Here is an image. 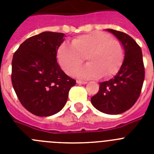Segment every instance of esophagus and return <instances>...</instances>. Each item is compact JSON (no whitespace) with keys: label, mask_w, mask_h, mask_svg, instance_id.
Here are the masks:
<instances>
[{"label":"esophagus","mask_w":154,"mask_h":154,"mask_svg":"<svg viewBox=\"0 0 154 154\" xmlns=\"http://www.w3.org/2000/svg\"><path fill=\"white\" fill-rule=\"evenodd\" d=\"M76 82L79 84H86L87 83L86 81H81V80H77V81H76Z\"/></svg>","instance_id":"esophagus-1"}]
</instances>
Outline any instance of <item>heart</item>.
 Returning a JSON list of instances; mask_svg holds the SVG:
<instances>
[{
  "label": "heart",
  "mask_w": 154,
  "mask_h": 154,
  "mask_svg": "<svg viewBox=\"0 0 154 154\" xmlns=\"http://www.w3.org/2000/svg\"><path fill=\"white\" fill-rule=\"evenodd\" d=\"M124 48L118 39L102 31L80 35L72 45L63 43L58 48L57 59L62 69L73 75L86 58L89 63L76 72L81 78L109 77L116 74L124 60Z\"/></svg>",
  "instance_id": "obj_1"
}]
</instances>
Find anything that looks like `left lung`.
Returning a JSON list of instances; mask_svg holds the SVG:
<instances>
[{
	"mask_svg": "<svg viewBox=\"0 0 154 154\" xmlns=\"http://www.w3.org/2000/svg\"><path fill=\"white\" fill-rule=\"evenodd\" d=\"M121 42L125 51L123 65L109 81L99 83L97 94L91 98L93 106L100 112L116 115L126 112L135 104L140 95L144 77L141 48L127 34L107 29Z\"/></svg>",
	"mask_w": 154,
	"mask_h": 154,
	"instance_id": "8db88e82",
	"label": "left lung"
}]
</instances>
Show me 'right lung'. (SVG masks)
I'll list each match as a JSON object with an SVG mask.
<instances>
[{
    "instance_id": "1",
    "label": "right lung",
    "mask_w": 154,
    "mask_h": 154,
    "mask_svg": "<svg viewBox=\"0 0 154 154\" xmlns=\"http://www.w3.org/2000/svg\"><path fill=\"white\" fill-rule=\"evenodd\" d=\"M63 33L45 31L24 41L12 59L11 82L19 101L38 116H49L65 106L76 82L57 62Z\"/></svg>"
}]
</instances>
